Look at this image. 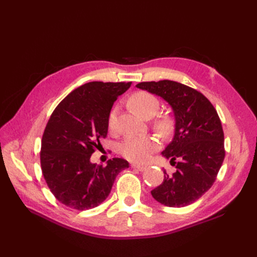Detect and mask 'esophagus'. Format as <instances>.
Returning <instances> with one entry per match:
<instances>
[{
    "label": "esophagus",
    "mask_w": 257,
    "mask_h": 257,
    "mask_svg": "<svg viewBox=\"0 0 257 257\" xmlns=\"http://www.w3.org/2000/svg\"><path fill=\"white\" fill-rule=\"evenodd\" d=\"M132 167H133L134 169H137L139 170V172H144V170L147 169V166H143V165H137V164H133L132 165Z\"/></svg>",
    "instance_id": "obj_1"
}]
</instances>
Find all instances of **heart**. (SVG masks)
<instances>
[{"label":"heart","instance_id":"b5f03b06","mask_svg":"<svg viewBox=\"0 0 257 257\" xmlns=\"http://www.w3.org/2000/svg\"><path fill=\"white\" fill-rule=\"evenodd\" d=\"M130 104L133 109L144 119L152 118L160 108L159 99L148 92H138L130 98ZM116 113L118 108H113L108 119V125L111 131L116 126ZM154 128L161 134H167L170 128V120L166 116L155 121ZM159 149V143L155 138L149 136H127L121 143L119 151L124 158L135 163H145L151 158L153 152Z\"/></svg>","mask_w":257,"mask_h":257}]
</instances>
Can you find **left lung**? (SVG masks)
Masks as SVG:
<instances>
[{"label":"left lung","instance_id":"obj_1","mask_svg":"<svg viewBox=\"0 0 257 257\" xmlns=\"http://www.w3.org/2000/svg\"><path fill=\"white\" fill-rule=\"evenodd\" d=\"M136 87L162 97L175 116L173 141L162 155L170 159L176 172L167 175L164 169V180L151 195L168 207L191 205L211 188L224 161V133L219 115L205 95L180 82L150 81Z\"/></svg>","mask_w":257,"mask_h":257}]
</instances>
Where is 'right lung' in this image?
I'll list each match as a JSON object with an SVG mask.
<instances>
[{
    "instance_id": "1",
    "label": "right lung",
    "mask_w": 257,
    "mask_h": 257,
    "mask_svg": "<svg viewBox=\"0 0 257 257\" xmlns=\"http://www.w3.org/2000/svg\"><path fill=\"white\" fill-rule=\"evenodd\" d=\"M132 82L92 81L62 100L46 125L41 149L42 172L60 203L76 210L102 204L115 177L128 162L114 158L106 166L91 162L95 148L108 132L113 103Z\"/></svg>"
}]
</instances>
